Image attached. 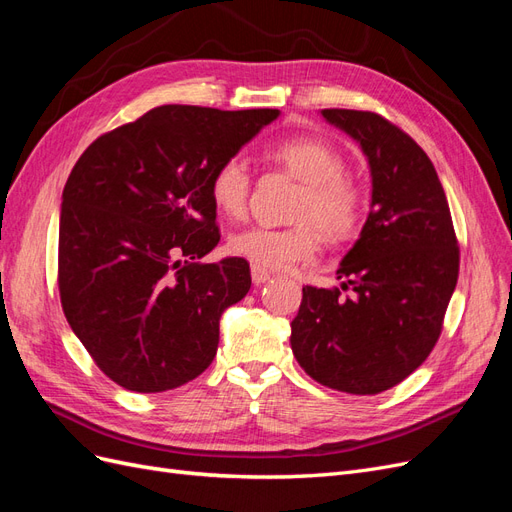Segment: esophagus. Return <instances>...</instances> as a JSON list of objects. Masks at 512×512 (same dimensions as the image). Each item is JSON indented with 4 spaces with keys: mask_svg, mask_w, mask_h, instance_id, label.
I'll use <instances>...</instances> for the list:
<instances>
[{
    "mask_svg": "<svg viewBox=\"0 0 512 512\" xmlns=\"http://www.w3.org/2000/svg\"><path fill=\"white\" fill-rule=\"evenodd\" d=\"M271 280V273L269 271H265V269H260V267H252V282L256 284V286H260V284H265V282H269Z\"/></svg>",
    "mask_w": 512,
    "mask_h": 512,
    "instance_id": "esophagus-1",
    "label": "esophagus"
}]
</instances>
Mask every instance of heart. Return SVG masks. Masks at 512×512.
<instances>
[{
	"instance_id": "b5f03b06",
	"label": "heart",
	"mask_w": 512,
	"mask_h": 512,
	"mask_svg": "<svg viewBox=\"0 0 512 512\" xmlns=\"http://www.w3.org/2000/svg\"><path fill=\"white\" fill-rule=\"evenodd\" d=\"M273 158L305 183L292 228L250 226L230 237V252L260 269L282 271L312 260L320 250V232L333 241L346 239L359 224L361 196L344 175L346 162L335 147L318 138H292L273 149ZM245 158H226L211 177V198L226 215H241L250 196Z\"/></svg>"
}]
</instances>
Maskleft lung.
<instances>
[{"mask_svg": "<svg viewBox=\"0 0 512 512\" xmlns=\"http://www.w3.org/2000/svg\"><path fill=\"white\" fill-rule=\"evenodd\" d=\"M320 115L365 153L369 215L339 262V288H303L290 346L309 378L352 395H376L408 378L436 346L459 273L446 194L427 153L369 111Z\"/></svg>", "mask_w": 512, "mask_h": 512, "instance_id": "obj_1", "label": "left lung"}]
</instances>
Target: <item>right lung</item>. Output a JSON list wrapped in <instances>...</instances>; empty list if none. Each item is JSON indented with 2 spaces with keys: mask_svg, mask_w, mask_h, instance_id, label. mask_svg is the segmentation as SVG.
Wrapping results in <instances>:
<instances>
[{
  "mask_svg": "<svg viewBox=\"0 0 512 512\" xmlns=\"http://www.w3.org/2000/svg\"><path fill=\"white\" fill-rule=\"evenodd\" d=\"M277 117L164 104L74 164L59 213L61 307L123 389L170 391L211 365L224 309L252 286L243 258L194 262L220 241L211 177Z\"/></svg>",
  "mask_w": 512,
  "mask_h": 512,
  "instance_id": "right-lung-1",
  "label": "right lung"
}]
</instances>
